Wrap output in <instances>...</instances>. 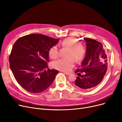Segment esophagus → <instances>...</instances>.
<instances>
[{
	"mask_svg": "<svg viewBox=\"0 0 122 122\" xmlns=\"http://www.w3.org/2000/svg\"><path fill=\"white\" fill-rule=\"evenodd\" d=\"M63 73L64 74H65V75H69L70 74V73H67V72H63Z\"/></svg>",
	"mask_w": 122,
	"mask_h": 122,
	"instance_id": "1",
	"label": "esophagus"
}]
</instances>
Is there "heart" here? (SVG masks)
<instances>
[{
	"mask_svg": "<svg viewBox=\"0 0 122 122\" xmlns=\"http://www.w3.org/2000/svg\"><path fill=\"white\" fill-rule=\"evenodd\" d=\"M61 44L63 46L70 48L67 58H61L53 61L51 66L56 70L63 72H68L75 65V60L80 61L83 58L86 53V48L83 44L79 43L76 38L70 37L64 40ZM49 55L51 58L56 59L58 57L59 52L58 48L55 47H51L49 51Z\"/></svg>",
	"mask_w": 122,
	"mask_h": 122,
	"instance_id": "b5f03b06",
	"label": "heart"
}]
</instances>
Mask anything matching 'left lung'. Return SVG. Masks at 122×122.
<instances>
[{
    "mask_svg": "<svg viewBox=\"0 0 122 122\" xmlns=\"http://www.w3.org/2000/svg\"><path fill=\"white\" fill-rule=\"evenodd\" d=\"M86 43V57L81 68L75 72H85L77 76L75 84L81 89H92L99 85L107 72V57L101 43L89 38H84Z\"/></svg>",
    "mask_w": 122,
    "mask_h": 122,
    "instance_id": "1",
    "label": "left lung"
}]
</instances>
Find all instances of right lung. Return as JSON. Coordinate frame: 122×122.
Instances as JSON below:
<instances>
[{
  "label": "right lung",
  "mask_w": 122,
  "mask_h": 122,
  "mask_svg": "<svg viewBox=\"0 0 122 122\" xmlns=\"http://www.w3.org/2000/svg\"><path fill=\"white\" fill-rule=\"evenodd\" d=\"M58 39L41 34H31L14 44L9 57L10 67L18 84L29 92H41L54 81L58 71L50 70L49 51Z\"/></svg>",
  "instance_id": "right-lung-1"
}]
</instances>
